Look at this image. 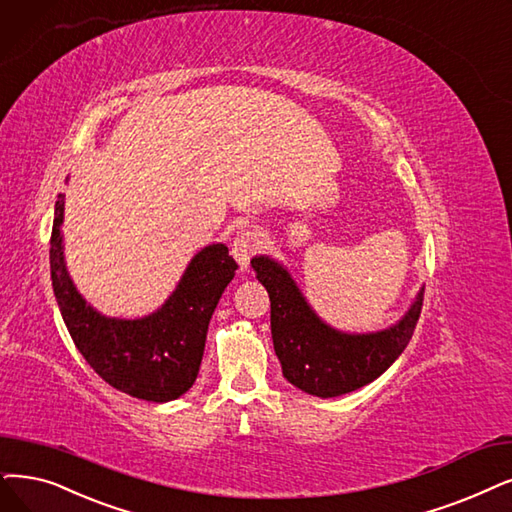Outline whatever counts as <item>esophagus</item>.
Wrapping results in <instances>:
<instances>
[{
	"instance_id": "esophagus-1",
	"label": "esophagus",
	"mask_w": 512,
	"mask_h": 512,
	"mask_svg": "<svg viewBox=\"0 0 512 512\" xmlns=\"http://www.w3.org/2000/svg\"><path fill=\"white\" fill-rule=\"evenodd\" d=\"M254 252H256V237H254V233L252 231H241L235 237L233 245H231V254H233V258L237 260V264H239L241 269H248L250 258L254 256Z\"/></svg>"
}]
</instances>
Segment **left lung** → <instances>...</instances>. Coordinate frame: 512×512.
I'll return each mask as SVG.
<instances>
[{
  "instance_id": "left-lung-1",
  "label": "left lung",
  "mask_w": 512,
  "mask_h": 512,
  "mask_svg": "<svg viewBox=\"0 0 512 512\" xmlns=\"http://www.w3.org/2000/svg\"><path fill=\"white\" fill-rule=\"evenodd\" d=\"M252 269L271 298V334L283 376L321 399L353 393L384 374L412 340L422 311L424 288L395 325L346 334L319 319L283 264L256 256Z\"/></svg>"
}]
</instances>
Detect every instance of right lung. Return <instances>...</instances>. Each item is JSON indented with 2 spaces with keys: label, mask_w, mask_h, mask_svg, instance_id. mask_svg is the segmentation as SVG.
<instances>
[{
  "label": "right lung",
  "mask_w": 512,
  "mask_h": 512,
  "mask_svg": "<svg viewBox=\"0 0 512 512\" xmlns=\"http://www.w3.org/2000/svg\"><path fill=\"white\" fill-rule=\"evenodd\" d=\"M65 195H58L50 237V273L60 315L92 370L117 391L166 403L193 386L216 304L237 271L224 243L193 256L172 296L140 319L100 315L73 285L63 245Z\"/></svg>",
  "instance_id": "1"
}]
</instances>
